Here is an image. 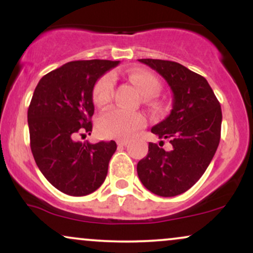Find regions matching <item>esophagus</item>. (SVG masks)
<instances>
[{
	"mask_svg": "<svg viewBox=\"0 0 253 253\" xmlns=\"http://www.w3.org/2000/svg\"><path fill=\"white\" fill-rule=\"evenodd\" d=\"M117 144L119 146H126V145L128 144V140H125V139H118Z\"/></svg>",
	"mask_w": 253,
	"mask_h": 253,
	"instance_id": "obj_1",
	"label": "esophagus"
}]
</instances>
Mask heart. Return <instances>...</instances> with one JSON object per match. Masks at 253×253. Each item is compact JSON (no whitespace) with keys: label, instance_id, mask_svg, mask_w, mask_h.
I'll use <instances>...</instances> for the list:
<instances>
[{"label":"heart","instance_id":"obj_1","mask_svg":"<svg viewBox=\"0 0 253 253\" xmlns=\"http://www.w3.org/2000/svg\"><path fill=\"white\" fill-rule=\"evenodd\" d=\"M127 75L144 96H156L161 91V83L150 72L130 70ZM114 83V75L108 72L98 78L96 83L94 84L91 96L97 107H102L109 102L113 95ZM144 125L145 117L141 113L127 112L117 107H112L103 112L98 118L97 132L103 138L127 139L134 135Z\"/></svg>","mask_w":253,"mask_h":253}]
</instances>
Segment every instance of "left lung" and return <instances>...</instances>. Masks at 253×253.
Returning a JSON list of instances; mask_svg holds the SVG:
<instances>
[{"label":"left lung","mask_w":253,"mask_h":253,"mask_svg":"<svg viewBox=\"0 0 253 253\" xmlns=\"http://www.w3.org/2000/svg\"><path fill=\"white\" fill-rule=\"evenodd\" d=\"M164 77L172 90L170 115L151 132L169 139L170 151L149 143V153L136 165L139 179L158 196L171 197L190 189L207 170L221 135L222 113L207 80L179 63L139 59Z\"/></svg>","instance_id":"obj_1"}]
</instances>
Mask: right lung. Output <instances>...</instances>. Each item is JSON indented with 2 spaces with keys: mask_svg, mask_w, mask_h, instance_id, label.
<instances>
[{
  "mask_svg": "<svg viewBox=\"0 0 253 253\" xmlns=\"http://www.w3.org/2000/svg\"><path fill=\"white\" fill-rule=\"evenodd\" d=\"M119 62L76 60L48 72L38 83L28 107L31 150L48 182L64 194L84 196L101 187L117 150L114 140L90 144L92 88Z\"/></svg>",
  "mask_w": 253,
  "mask_h": 253,
  "instance_id": "add662e5",
  "label": "right lung"
}]
</instances>
